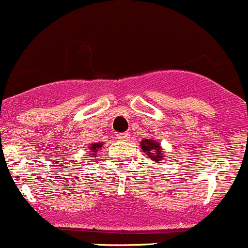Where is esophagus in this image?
Masks as SVG:
<instances>
[{
  "instance_id": "esophagus-1",
  "label": "esophagus",
  "mask_w": 248,
  "mask_h": 248,
  "mask_svg": "<svg viewBox=\"0 0 248 248\" xmlns=\"http://www.w3.org/2000/svg\"><path fill=\"white\" fill-rule=\"evenodd\" d=\"M117 139L121 140V141H127L130 139V134L129 132H123V134H118L117 135Z\"/></svg>"
}]
</instances>
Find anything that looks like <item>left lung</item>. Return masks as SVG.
Returning <instances> with one entry per match:
<instances>
[{
    "mask_svg": "<svg viewBox=\"0 0 248 248\" xmlns=\"http://www.w3.org/2000/svg\"><path fill=\"white\" fill-rule=\"evenodd\" d=\"M141 149L153 161H160L164 159V151L161 149L160 143L154 139H142L140 142Z\"/></svg>",
    "mask_w": 248,
    "mask_h": 248,
    "instance_id": "8db88e82",
    "label": "left lung"
}]
</instances>
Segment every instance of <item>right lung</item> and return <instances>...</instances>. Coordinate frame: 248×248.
Wrapping results in <instances>:
<instances>
[{
	"instance_id": "obj_1",
	"label": "right lung",
	"mask_w": 248,
	"mask_h": 248,
	"mask_svg": "<svg viewBox=\"0 0 248 248\" xmlns=\"http://www.w3.org/2000/svg\"><path fill=\"white\" fill-rule=\"evenodd\" d=\"M104 146V143H92L89 146V153H88V158H95V156L97 155V152H99V149L101 148V147Z\"/></svg>"
}]
</instances>
